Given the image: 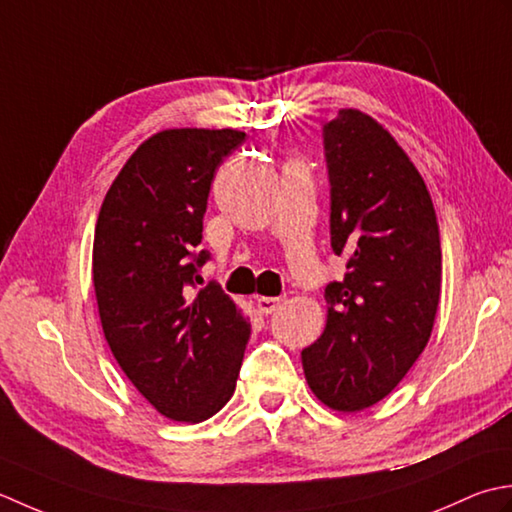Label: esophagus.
I'll use <instances>...</instances> for the list:
<instances>
[{
    "label": "esophagus",
    "instance_id": "34e87169",
    "mask_svg": "<svg viewBox=\"0 0 512 512\" xmlns=\"http://www.w3.org/2000/svg\"><path fill=\"white\" fill-rule=\"evenodd\" d=\"M280 300H283V298H265V296H260L254 302H256V307H258L260 314L267 316V314H274V311L280 305Z\"/></svg>",
    "mask_w": 512,
    "mask_h": 512
}]
</instances>
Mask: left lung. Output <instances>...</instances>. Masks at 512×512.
I'll list each match as a JSON object with an SVG mask.
<instances>
[{
	"label": "left lung",
	"instance_id": "1",
	"mask_svg": "<svg viewBox=\"0 0 512 512\" xmlns=\"http://www.w3.org/2000/svg\"><path fill=\"white\" fill-rule=\"evenodd\" d=\"M331 249L347 274L325 289L322 336L302 349L311 391L336 411L389 395L431 338L442 287L429 190L391 134L360 110L322 125Z\"/></svg>",
	"mask_w": 512,
	"mask_h": 512
}]
</instances>
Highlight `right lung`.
I'll return each mask as SVG.
<instances>
[{
  "label": "right lung",
  "instance_id": "obj_1",
  "mask_svg": "<svg viewBox=\"0 0 512 512\" xmlns=\"http://www.w3.org/2000/svg\"><path fill=\"white\" fill-rule=\"evenodd\" d=\"M238 130L154 134L101 205L92 247L101 327L112 356L161 415L203 422L229 402L252 325L216 283L192 296L210 252L203 216Z\"/></svg>",
  "mask_w": 512,
  "mask_h": 512
}]
</instances>
